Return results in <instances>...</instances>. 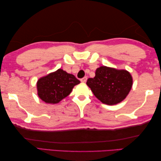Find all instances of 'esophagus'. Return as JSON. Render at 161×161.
<instances>
[{"mask_svg":"<svg viewBox=\"0 0 161 161\" xmlns=\"http://www.w3.org/2000/svg\"><path fill=\"white\" fill-rule=\"evenodd\" d=\"M86 80H87V78H86V77H84V78L80 79V81H81V82H82V83H86Z\"/></svg>","mask_w":161,"mask_h":161,"instance_id":"34e87169","label":"esophagus"}]
</instances>
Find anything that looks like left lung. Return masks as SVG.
Listing matches in <instances>:
<instances>
[{"instance_id":"1","label":"left lung","mask_w":161,"mask_h":161,"mask_svg":"<svg viewBox=\"0 0 161 161\" xmlns=\"http://www.w3.org/2000/svg\"><path fill=\"white\" fill-rule=\"evenodd\" d=\"M94 96L103 103L113 105L123 101L133 86L130 73L125 70L101 66L96 70V76L86 83Z\"/></svg>"}]
</instances>
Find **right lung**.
<instances>
[{"label": "right lung", "instance_id": "right-lung-1", "mask_svg": "<svg viewBox=\"0 0 161 161\" xmlns=\"http://www.w3.org/2000/svg\"><path fill=\"white\" fill-rule=\"evenodd\" d=\"M80 83L74 75L60 68L39 79L37 82L38 95L46 103H58Z\"/></svg>", "mask_w": 161, "mask_h": 161}]
</instances>
